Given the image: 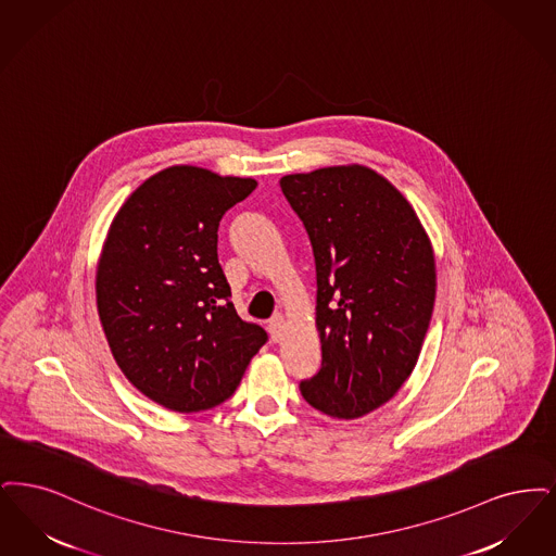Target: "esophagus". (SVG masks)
Listing matches in <instances>:
<instances>
[{
	"label": "esophagus",
	"instance_id": "1",
	"mask_svg": "<svg viewBox=\"0 0 556 556\" xmlns=\"http://www.w3.org/2000/svg\"><path fill=\"white\" fill-rule=\"evenodd\" d=\"M267 330H269L274 342H278V340L282 339V332H285V315H274V317L267 321Z\"/></svg>",
	"mask_w": 556,
	"mask_h": 556
}]
</instances>
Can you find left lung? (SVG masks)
Wrapping results in <instances>:
<instances>
[{"label": "left lung", "instance_id": "obj_1", "mask_svg": "<svg viewBox=\"0 0 556 556\" xmlns=\"http://www.w3.org/2000/svg\"><path fill=\"white\" fill-rule=\"evenodd\" d=\"M317 274L321 367L301 382L328 417L357 419L388 403L419 359L434 309V249L413 205L362 164L287 174Z\"/></svg>", "mask_w": 556, "mask_h": 556}]
</instances>
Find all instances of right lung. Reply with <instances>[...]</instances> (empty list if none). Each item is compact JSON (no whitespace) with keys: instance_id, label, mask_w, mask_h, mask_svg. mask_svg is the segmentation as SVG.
<instances>
[{"instance_id":"right-lung-1","label":"right lung","mask_w":556,"mask_h":556,"mask_svg":"<svg viewBox=\"0 0 556 556\" xmlns=\"http://www.w3.org/2000/svg\"><path fill=\"white\" fill-rule=\"evenodd\" d=\"M257 180L169 166L132 191L97 262V312L126 380L176 413L224 403L266 330L242 321L217 262V226Z\"/></svg>"}]
</instances>
